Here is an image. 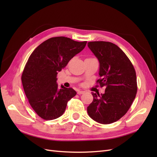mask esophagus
Returning <instances> with one entry per match:
<instances>
[{"mask_svg": "<svg viewBox=\"0 0 157 157\" xmlns=\"http://www.w3.org/2000/svg\"><path fill=\"white\" fill-rule=\"evenodd\" d=\"M84 93V91H82V90H78L77 91V94L78 95H80V94H82Z\"/></svg>", "mask_w": 157, "mask_h": 157, "instance_id": "34e87169", "label": "esophagus"}]
</instances>
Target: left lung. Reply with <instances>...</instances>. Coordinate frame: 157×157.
Instances as JSON below:
<instances>
[{"label":"left lung","mask_w":157,"mask_h":157,"mask_svg":"<svg viewBox=\"0 0 157 157\" xmlns=\"http://www.w3.org/2000/svg\"><path fill=\"white\" fill-rule=\"evenodd\" d=\"M99 62L97 80L105 93L92 92L93 101L87 107L90 118L103 124L120 119L130 109L137 93L136 71L119 47L109 42L94 41L88 43Z\"/></svg>","instance_id":"obj_1"}]
</instances>
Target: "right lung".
Returning a JSON list of instances; mask_svg holds the SVG:
<instances>
[{"mask_svg":"<svg viewBox=\"0 0 157 157\" xmlns=\"http://www.w3.org/2000/svg\"><path fill=\"white\" fill-rule=\"evenodd\" d=\"M86 41L77 42L65 36L52 37L33 52L23 69V89L35 113L46 121L61 117L68 101L77 92L57 84V75L73 57L86 46Z\"/></svg>","mask_w":157,"mask_h":157,"instance_id":"1","label":"right lung"}]
</instances>
